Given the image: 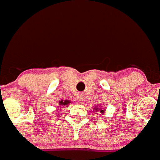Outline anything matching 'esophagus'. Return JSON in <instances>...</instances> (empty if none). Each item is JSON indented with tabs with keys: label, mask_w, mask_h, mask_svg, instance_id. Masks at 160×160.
Returning a JSON list of instances; mask_svg holds the SVG:
<instances>
[{
	"label": "esophagus",
	"mask_w": 160,
	"mask_h": 160,
	"mask_svg": "<svg viewBox=\"0 0 160 160\" xmlns=\"http://www.w3.org/2000/svg\"><path fill=\"white\" fill-rule=\"evenodd\" d=\"M78 99H79V101H80V102H81V101H82V99H83L82 95H80V96L78 97Z\"/></svg>",
	"instance_id": "34e87169"
}]
</instances>
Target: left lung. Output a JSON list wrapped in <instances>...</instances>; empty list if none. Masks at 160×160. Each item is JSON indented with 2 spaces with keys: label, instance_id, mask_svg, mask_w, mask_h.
Masks as SVG:
<instances>
[{
  "label": "left lung",
  "instance_id": "1",
  "mask_svg": "<svg viewBox=\"0 0 160 160\" xmlns=\"http://www.w3.org/2000/svg\"><path fill=\"white\" fill-rule=\"evenodd\" d=\"M97 109H98V108H95V111H97ZM102 111H104V110H102Z\"/></svg>",
  "mask_w": 160,
  "mask_h": 160
}]
</instances>
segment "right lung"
Here are the masks:
<instances>
[{
    "instance_id": "right-lung-1",
    "label": "right lung",
    "mask_w": 160,
    "mask_h": 160,
    "mask_svg": "<svg viewBox=\"0 0 160 160\" xmlns=\"http://www.w3.org/2000/svg\"><path fill=\"white\" fill-rule=\"evenodd\" d=\"M70 103V101L68 100H65V101H60L59 102V104L60 105H62V106H66V105H68Z\"/></svg>"
}]
</instances>
